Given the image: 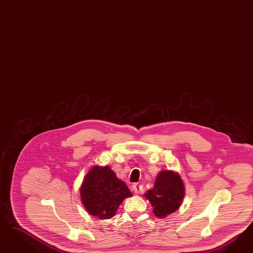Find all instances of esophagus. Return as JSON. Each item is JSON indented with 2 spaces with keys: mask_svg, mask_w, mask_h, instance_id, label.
<instances>
[{
  "mask_svg": "<svg viewBox=\"0 0 253 253\" xmlns=\"http://www.w3.org/2000/svg\"><path fill=\"white\" fill-rule=\"evenodd\" d=\"M131 189L134 193L140 194L143 192V185L140 184H133L131 185Z\"/></svg>",
  "mask_w": 253,
  "mask_h": 253,
  "instance_id": "obj_1",
  "label": "esophagus"
}]
</instances>
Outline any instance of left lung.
<instances>
[{"mask_svg":"<svg viewBox=\"0 0 253 253\" xmlns=\"http://www.w3.org/2000/svg\"><path fill=\"white\" fill-rule=\"evenodd\" d=\"M184 184L180 174L174 170H161L155 185L144 196L153 207V213L163 219L181 207L184 198Z\"/></svg>","mask_w":253,"mask_h":253,"instance_id":"left-lung-1","label":"left lung"}]
</instances>
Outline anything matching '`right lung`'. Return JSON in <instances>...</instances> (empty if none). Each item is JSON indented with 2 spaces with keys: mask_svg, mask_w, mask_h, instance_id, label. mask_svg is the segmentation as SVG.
Instances as JSON below:
<instances>
[{
  "mask_svg": "<svg viewBox=\"0 0 253 253\" xmlns=\"http://www.w3.org/2000/svg\"><path fill=\"white\" fill-rule=\"evenodd\" d=\"M80 194L87 212L99 220L112 218L123 200L132 196L128 186L107 165H94L89 169Z\"/></svg>",
  "mask_w": 253,
  "mask_h": 253,
  "instance_id": "obj_1",
  "label": "right lung"
}]
</instances>
